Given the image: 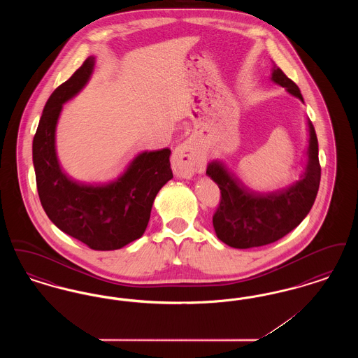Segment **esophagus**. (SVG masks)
I'll list each match as a JSON object with an SVG mask.
<instances>
[{
  "label": "esophagus",
  "instance_id": "esophagus-1",
  "mask_svg": "<svg viewBox=\"0 0 358 358\" xmlns=\"http://www.w3.org/2000/svg\"><path fill=\"white\" fill-rule=\"evenodd\" d=\"M204 164V154L197 150L190 142L178 145L173 154V171L180 178H192Z\"/></svg>",
  "mask_w": 358,
  "mask_h": 358
}]
</instances>
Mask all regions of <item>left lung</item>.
Returning <instances> with one entry per match:
<instances>
[{
    "mask_svg": "<svg viewBox=\"0 0 358 358\" xmlns=\"http://www.w3.org/2000/svg\"><path fill=\"white\" fill-rule=\"evenodd\" d=\"M271 80L303 102L298 85L276 66H273ZM307 127L305 171L289 187L267 193L255 192L234 177L220 161L208 164L206 174L222 192V201L213 215V228L222 243L240 250L271 244L286 236L306 217L321 181L318 139L310 120H307Z\"/></svg>",
    "mask_w": 358,
    "mask_h": 358,
    "instance_id": "obj_1",
    "label": "left lung"
}]
</instances>
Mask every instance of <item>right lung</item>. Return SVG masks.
Returning a JSON list of instances; mask_svg holds the SVG:
<instances>
[{
	"label": "right lung",
	"mask_w": 358,
	"mask_h": 358,
	"mask_svg": "<svg viewBox=\"0 0 358 358\" xmlns=\"http://www.w3.org/2000/svg\"><path fill=\"white\" fill-rule=\"evenodd\" d=\"M94 66L95 57L90 56L53 91L38 122L32 154L38 197L50 220L92 250L113 251L143 235L157 193L173 178L171 152L145 150L106 184L80 182L63 171L56 153V124L63 104L83 90Z\"/></svg>",
	"instance_id": "1"
}]
</instances>
